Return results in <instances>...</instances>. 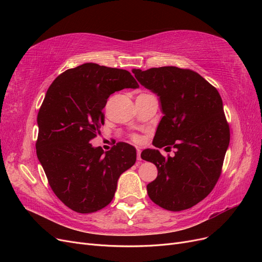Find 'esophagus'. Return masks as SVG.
I'll return each mask as SVG.
<instances>
[{
    "mask_svg": "<svg viewBox=\"0 0 262 262\" xmlns=\"http://www.w3.org/2000/svg\"><path fill=\"white\" fill-rule=\"evenodd\" d=\"M140 154H141V151H140L139 149H137V160H138V161H141V157H140Z\"/></svg>",
    "mask_w": 262,
    "mask_h": 262,
    "instance_id": "obj_1",
    "label": "esophagus"
}]
</instances>
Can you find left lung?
Listing matches in <instances>:
<instances>
[{"label":"left lung","mask_w":262,"mask_h":262,"mask_svg":"<svg viewBox=\"0 0 262 262\" xmlns=\"http://www.w3.org/2000/svg\"><path fill=\"white\" fill-rule=\"evenodd\" d=\"M140 85L160 98L164 116L154 138L157 148H175L164 158L146 149L141 158L158 168L147 185L150 199L170 211H182L205 199L220 177L230 143V127L217 90L190 70L175 66L133 70Z\"/></svg>","instance_id":"obj_1"}]
</instances>
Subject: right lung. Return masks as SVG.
Listing matches in <instances>:
<instances>
[{"label": "right lung", "mask_w": 262, "mask_h": 262, "mask_svg": "<svg viewBox=\"0 0 262 262\" xmlns=\"http://www.w3.org/2000/svg\"><path fill=\"white\" fill-rule=\"evenodd\" d=\"M138 87L128 71L85 63L57 76L47 91L37 117V157L57 198L76 212L106 207L119 177L136 162L128 143L104 152L90 140L104 124L107 98Z\"/></svg>", "instance_id": "1"}]
</instances>
